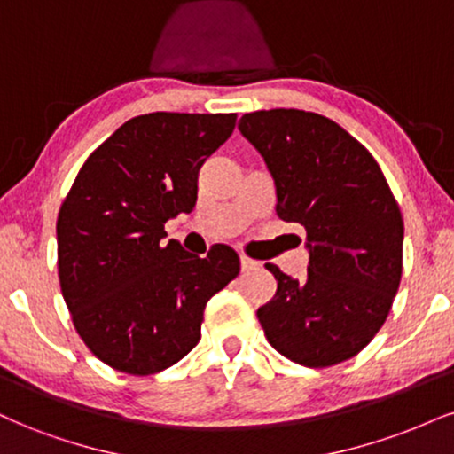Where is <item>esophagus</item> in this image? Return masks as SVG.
Wrapping results in <instances>:
<instances>
[{"label": "esophagus", "mask_w": 454, "mask_h": 454, "mask_svg": "<svg viewBox=\"0 0 454 454\" xmlns=\"http://www.w3.org/2000/svg\"><path fill=\"white\" fill-rule=\"evenodd\" d=\"M239 265H242V271H250V270H254V267L259 265V262L253 261V259H248V256H239Z\"/></svg>", "instance_id": "34e87169"}]
</instances>
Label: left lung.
I'll return each instance as SVG.
<instances>
[{
	"label": "left lung",
	"mask_w": 454,
	"mask_h": 454,
	"mask_svg": "<svg viewBox=\"0 0 454 454\" xmlns=\"http://www.w3.org/2000/svg\"><path fill=\"white\" fill-rule=\"evenodd\" d=\"M238 128L271 172L278 216L305 227L309 250L305 279L267 265L278 290L256 311L265 337L309 368L349 360L379 333L398 293V201L368 149L328 117L270 109L242 115Z\"/></svg>",
	"instance_id": "left-lung-1"
}]
</instances>
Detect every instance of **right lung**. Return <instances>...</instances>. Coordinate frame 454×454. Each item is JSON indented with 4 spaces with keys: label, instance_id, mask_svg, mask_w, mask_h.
<instances>
[{
    "label": "right lung",
    "instance_id": "right-lung-1",
    "mask_svg": "<svg viewBox=\"0 0 454 454\" xmlns=\"http://www.w3.org/2000/svg\"><path fill=\"white\" fill-rule=\"evenodd\" d=\"M236 114L138 115L75 176L56 221L59 279L88 349L128 374H155L198 345L206 303L239 273L225 244L208 256L166 242L168 218L192 212L200 168Z\"/></svg>",
    "mask_w": 454,
    "mask_h": 454
}]
</instances>
